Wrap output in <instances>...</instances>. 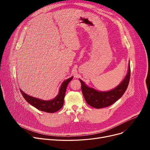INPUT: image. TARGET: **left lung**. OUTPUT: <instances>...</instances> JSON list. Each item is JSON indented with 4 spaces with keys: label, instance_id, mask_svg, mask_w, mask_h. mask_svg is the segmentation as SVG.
Returning a JSON list of instances; mask_svg holds the SVG:
<instances>
[{
    "label": "left lung",
    "instance_id": "1",
    "mask_svg": "<svg viewBox=\"0 0 150 150\" xmlns=\"http://www.w3.org/2000/svg\"><path fill=\"white\" fill-rule=\"evenodd\" d=\"M130 63L129 62L127 74L122 81L115 88L108 91H99L86 85L81 80V91L87 103L97 109L103 108L114 103L122 97L127 90L130 79Z\"/></svg>",
    "mask_w": 150,
    "mask_h": 150
}]
</instances>
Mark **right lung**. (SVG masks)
Returning <instances> with one entry per match:
<instances>
[{"label": "right lung", "mask_w": 150, "mask_h": 150, "mask_svg": "<svg viewBox=\"0 0 150 150\" xmlns=\"http://www.w3.org/2000/svg\"><path fill=\"white\" fill-rule=\"evenodd\" d=\"M72 79L73 76L68 78V79L62 83L58 95L52 100H44L30 96L26 94L24 92H23L21 89L20 91L23 97L31 106H34L38 109L40 110V111L49 113H53L59 111L62 107L63 104H64V98L67 86L69 83Z\"/></svg>", "instance_id": "add662e5"}]
</instances>
